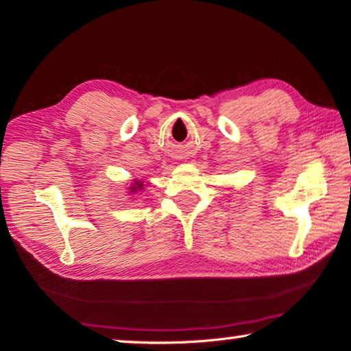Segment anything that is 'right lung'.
Segmentation results:
<instances>
[{
    "label": "right lung",
    "mask_w": 351,
    "mask_h": 351,
    "mask_svg": "<svg viewBox=\"0 0 351 351\" xmlns=\"http://www.w3.org/2000/svg\"><path fill=\"white\" fill-rule=\"evenodd\" d=\"M136 186H137V187H138V189H141V187H143V186H142V184H138V182H137V184H136ZM131 189H132V191H136V187H131Z\"/></svg>",
    "instance_id": "1"
}]
</instances>
